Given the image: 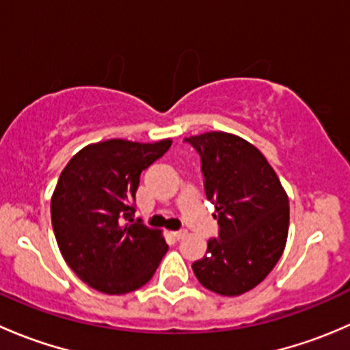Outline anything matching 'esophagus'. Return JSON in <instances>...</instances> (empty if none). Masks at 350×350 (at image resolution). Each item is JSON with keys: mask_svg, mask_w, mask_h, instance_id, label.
<instances>
[{"mask_svg": "<svg viewBox=\"0 0 350 350\" xmlns=\"http://www.w3.org/2000/svg\"><path fill=\"white\" fill-rule=\"evenodd\" d=\"M186 235V230L185 228H183V230H176V232H172V237L176 239V241H179V239H183Z\"/></svg>", "mask_w": 350, "mask_h": 350, "instance_id": "34e87169", "label": "esophagus"}]
</instances>
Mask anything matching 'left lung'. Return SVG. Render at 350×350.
Returning a JSON list of instances; mask_svg holds the SVG:
<instances>
[{"mask_svg":"<svg viewBox=\"0 0 350 350\" xmlns=\"http://www.w3.org/2000/svg\"><path fill=\"white\" fill-rule=\"evenodd\" d=\"M200 155L203 186L215 204L218 237L193 262L196 280L210 291L237 296L256 288L280 260L289 206L276 172L241 137L208 132L185 139Z\"/></svg>","mask_w":350,"mask_h":350,"instance_id":"8db88e82","label":"left lung"}]
</instances>
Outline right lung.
Returning <instances> with one entry per match:
<instances>
[{
	"label": "right lung",
	"mask_w": 350,
	"mask_h": 350,
	"mask_svg": "<svg viewBox=\"0 0 350 350\" xmlns=\"http://www.w3.org/2000/svg\"><path fill=\"white\" fill-rule=\"evenodd\" d=\"M171 140L139 144L113 139L79 150L61 172L51 201L59 250L83 283L125 295L152 280L167 252L161 232L135 217L140 174Z\"/></svg>",
	"instance_id": "right-lung-1"
}]
</instances>
